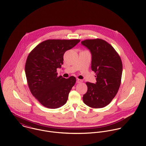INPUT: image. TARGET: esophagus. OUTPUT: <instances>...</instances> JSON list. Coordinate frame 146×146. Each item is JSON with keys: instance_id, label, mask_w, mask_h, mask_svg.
Listing matches in <instances>:
<instances>
[{"instance_id": "esophagus-1", "label": "esophagus", "mask_w": 146, "mask_h": 146, "mask_svg": "<svg viewBox=\"0 0 146 146\" xmlns=\"http://www.w3.org/2000/svg\"><path fill=\"white\" fill-rule=\"evenodd\" d=\"M76 82L78 83H81L83 82V80H81V79H77V80H76Z\"/></svg>"}]
</instances>
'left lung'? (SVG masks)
<instances>
[{"label": "left lung", "instance_id": "obj_1", "mask_svg": "<svg viewBox=\"0 0 146 146\" xmlns=\"http://www.w3.org/2000/svg\"><path fill=\"white\" fill-rule=\"evenodd\" d=\"M82 44L92 54V70L96 73L97 82H86L84 104L94 108L109 104L116 95L121 84L123 64L120 57L111 45L101 39H86Z\"/></svg>", "mask_w": 146, "mask_h": 146}]
</instances>
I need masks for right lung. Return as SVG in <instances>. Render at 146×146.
<instances>
[{"label":"right lung","instance_id":"add662e5","mask_svg":"<svg viewBox=\"0 0 146 146\" xmlns=\"http://www.w3.org/2000/svg\"><path fill=\"white\" fill-rule=\"evenodd\" d=\"M79 39H49L38 44L29 54L25 74L33 96L45 107L57 108L65 104L76 78L58 76L64 53L74 47Z\"/></svg>","mask_w":146,"mask_h":146}]
</instances>
